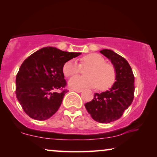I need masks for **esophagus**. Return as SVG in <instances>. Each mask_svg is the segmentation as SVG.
Segmentation results:
<instances>
[{
  "mask_svg": "<svg viewBox=\"0 0 157 157\" xmlns=\"http://www.w3.org/2000/svg\"><path fill=\"white\" fill-rule=\"evenodd\" d=\"M71 91L78 92V93H81V92L83 91V90L81 89H71Z\"/></svg>",
  "mask_w": 157,
  "mask_h": 157,
  "instance_id": "1",
  "label": "esophagus"
}]
</instances>
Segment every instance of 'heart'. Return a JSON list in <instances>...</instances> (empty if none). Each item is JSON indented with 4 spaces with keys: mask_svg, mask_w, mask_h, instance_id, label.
Masks as SVG:
<instances>
[{
    "mask_svg": "<svg viewBox=\"0 0 157 157\" xmlns=\"http://www.w3.org/2000/svg\"><path fill=\"white\" fill-rule=\"evenodd\" d=\"M88 67L85 70V76H74L70 79L69 85L75 89L93 88L99 90L110 88L115 82L117 72L113 64L106 63L104 57L98 53H91L80 59V66L74 60L66 62L63 67V74L71 77L78 74L81 67Z\"/></svg>",
    "mask_w": 157,
    "mask_h": 157,
    "instance_id": "1",
    "label": "heart"
}]
</instances>
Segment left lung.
<instances>
[{"instance_id": "1", "label": "left lung", "mask_w": 157, "mask_h": 157, "mask_svg": "<svg viewBox=\"0 0 157 157\" xmlns=\"http://www.w3.org/2000/svg\"><path fill=\"white\" fill-rule=\"evenodd\" d=\"M100 52L111 60L117 72L116 82L110 90L96 93L85 107L96 121L107 124L121 117L134 97V76L127 61L109 49Z\"/></svg>"}]
</instances>
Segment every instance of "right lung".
<instances>
[{
	"instance_id": "1",
	"label": "right lung",
	"mask_w": 157,
	"mask_h": 157,
	"mask_svg": "<svg viewBox=\"0 0 157 157\" xmlns=\"http://www.w3.org/2000/svg\"><path fill=\"white\" fill-rule=\"evenodd\" d=\"M80 54L46 47L23 61L16 75V95L29 117L44 121L59 110L68 91L63 65Z\"/></svg>"
}]
</instances>
